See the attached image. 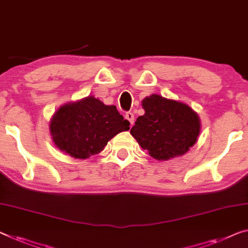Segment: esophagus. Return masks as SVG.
Returning a JSON list of instances; mask_svg holds the SVG:
<instances>
[{
    "label": "esophagus",
    "mask_w": 248,
    "mask_h": 248,
    "mask_svg": "<svg viewBox=\"0 0 248 248\" xmlns=\"http://www.w3.org/2000/svg\"><path fill=\"white\" fill-rule=\"evenodd\" d=\"M124 118L129 121V123H130V124H134V123H135L134 113H132V112H127V113L124 114Z\"/></svg>",
    "instance_id": "obj_1"
}]
</instances>
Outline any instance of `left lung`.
<instances>
[{"label": "left lung", "mask_w": 248, "mask_h": 248, "mask_svg": "<svg viewBox=\"0 0 248 248\" xmlns=\"http://www.w3.org/2000/svg\"><path fill=\"white\" fill-rule=\"evenodd\" d=\"M145 114L137 118L130 134L157 160L183 156L201 132V120L186 103L151 94L142 100Z\"/></svg>", "instance_id": "8db88e82"}]
</instances>
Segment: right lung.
Returning a JSON list of instances; mask_svg holds the SVG:
<instances>
[{
  "mask_svg": "<svg viewBox=\"0 0 248 248\" xmlns=\"http://www.w3.org/2000/svg\"><path fill=\"white\" fill-rule=\"evenodd\" d=\"M129 125L116 106H106L91 95L60 107L50 121V134L61 151L87 159L103 150L117 134L129 130Z\"/></svg>",
  "mask_w": 248,
  "mask_h": 248,
  "instance_id": "1",
  "label": "right lung"
}]
</instances>
